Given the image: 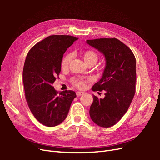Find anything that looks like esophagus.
Here are the masks:
<instances>
[{"label":"esophagus","mask_w":160,"mask_h":160,"mask_svg":"<svg viewBox=\"0 0 160 160\" xmlns=\"http://www.w3.org/2000/svg\"><path fill=\"white\" fill-rule=\"evenodd\" d=\"M84 94L83 92H81V91H77L76 92V95L77 97H80L81 95H83Z\"/></svg>","instance_id":"esophagus-1"}]
</instances>
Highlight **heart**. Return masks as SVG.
Instances as JSON below:
<instances>
[{
    "label": "heart",
    "instance_id": "obj_1",
    "mask_svg": "<svg viewBox=\"0 0 160 160\" xmlns=\"http://www.w3.org/2000/svg\"><path fill=\"white\" fill-rule=\"evenodd\" d=\"M72 57H73V56H72V54L71 52L67 53V54L62 57L61 61V67L62 69L68 68L70 62L72 59ZM83 57L88 65L95 64L98 60V55L97 54L95 51L91 49H88L83 51ZM89 79L80 78V77H73V78L71 79V83L72 85L79 89H85L87 84L89 83Z\"/></svg>",
    "mask_w": 160,
    "mask_h": 160
}]
</instances>
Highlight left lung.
I'll return each instance as SVG.
<instances>
[{
	"label": "left lung",
	"instance_id": "obj_1",
	"mask_svg": "<svg viewBox=\"0 0 160 160\" xmlns=\"http://www.w3.org/2000/svg\"><path fill=\"white\" fill-rule=\"evenodd\" d=\"M87 42L103 53L106 67L102 78L93 87V91L105 92V98L93 95L89 115L100 127L117 123L128 110L135 93L136 61L132 51L116 38H96Z\"/></svg>",
	"mask_w": 160,
	"mask_h": 160
}]
</instances>
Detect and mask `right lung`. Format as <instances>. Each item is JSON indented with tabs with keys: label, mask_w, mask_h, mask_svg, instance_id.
<instances>
[{
	"label": "right lung",
	"mask_w": 160,
	"mask_h": 160,
	"mask_svg": "<svg viewBox=\"0 0 160 160\" xmlns=\"http://www.w3.org/2000/svg\"><path fill=\"white\" fill-rule=\"evenodd\" d=\"M77 39L71 35H51L34 45L27 55L22 71L25 98L34 117L45 126L63 122L76 98L71 90L58 93L52 84L59 77L63 54Z\"/></svg>",
	"instance_id": "1"
}]
</instances>
